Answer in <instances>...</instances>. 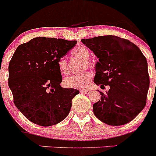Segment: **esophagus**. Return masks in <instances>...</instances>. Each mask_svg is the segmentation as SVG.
Here are the masks:
<instances>
[{
    "mask_svg": "<svg viewBox=\"0 0 156 156\" xmlns=\"http://www.w3.org/2000/svg\"><path fill=\"white\" fill-rule=\"evenodd\" d=\"M91 92V90L90 89H84V90H81V93H84V94H88Z\"/></svg>",
    "mask_w": 156,
    "mask_h": 156,
    "instance_id": "esophagus-1",
    "label": "esophagus"
}]
</instances>
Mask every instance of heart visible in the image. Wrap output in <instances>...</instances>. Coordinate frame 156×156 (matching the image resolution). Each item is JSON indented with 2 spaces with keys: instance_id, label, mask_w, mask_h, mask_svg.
<instances>
[{
  "instance_id": "heart-1",
  "label": "heart",
  "mask_w": 156,
  "mask_h": 156,
  "mask_svg": "<svg viewBox=\"0 0 156 156\" xmlns=\"http://www.w3.org/2000/svg\"><path fill=\"white\" fill-rule=\"evenodd\" d=\"M72 54L76 57L81 58L84 59L85 66L89 67H92L94 66V62L92 59H89L90 52L89 49L84 45H79L72 50ZM58 67H59V73L62 75H69L70 71L68 66L66 60L63 58H61L58 62ZM92 79V74L90 72H85L82 74L78 75H73L71 76L67 77L64 79L63 84L66 87L75 88V89H80V88H85L89 85L90 82Z\"/></svg>"
}]
</instances>
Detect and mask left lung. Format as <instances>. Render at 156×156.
Returning a JSON list of instances; mask_svg holds the SVG:
<instances>
[{"label":"left lung","mask_w":156,"mask_h":156,"mask_svg":"<svg viewBox=\"0 0 156 156\" xmlns=\"http://www.w3.org/2000/svg\"><path fill=\"white\" fill-rule=\"evenodd\" d=\"M99 59L94 83L105 88L101 100L93 105L96 117L108 125L131 122L144 109L149 87L146 57L140 48L127 39L104 35L82 39Z\"/></svg>","instance_id":"1"}]
</instances>
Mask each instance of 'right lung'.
I'll use <instances>...</instances> for the list:
<instances>
[{
	"label": "right lung",
	"instance_id": "right-lung-1",
	"mask_svg": "<svg viewBox=\"0 0 156 156\" xmlns=\"http://www.w3.org/2000/svg\"><path fill=\"white\" fill-rule=\"evenodd\" d=\"M76 41L38 37L20 44L9 63L8 85L17 108L30 122L52 126L67 117L79 90L60 86L58 62Z\"/></svg>",
	"mask_w": 156,
	"mask_h": 156
}]
</instances>
